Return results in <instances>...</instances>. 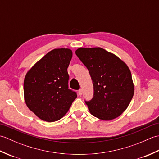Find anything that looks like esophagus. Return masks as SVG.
Here are the masks:
<instances>
[{
	"mask_svg": "<svg viewBox=\"0 0 159 159\" xmlns=\"http://www.w3.org/2000/svg\"><path fill=\"white\" fill-rule=\"evenodd\" d=\"M82 93H83V90H82L81 89H80L79 90V96H81Z\"/></svg>",
	"mask_w": 159,
	"mask_h": 159,
	"instance_id": "obj_1",
	"label": "esophagus"
}]
</instances>
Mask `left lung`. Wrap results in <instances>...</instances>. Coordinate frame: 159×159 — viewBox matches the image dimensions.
Here are the masks:
<instances>
[{
    "mask_svg": "<svg viewBox=\"0 0 159 159\" xmlns=\"http://www.w3.org/2000/svg\"><path fill=\"white\" fill-rule=\"evenodd\" d=\"M76 55L88 69L92 80L93 97L85 102L90 113L105 121L119 117L134 95L129 67L117 56L100 47L79 48Z\"/></svg>",
    "mask_w": 159,
    "mask_h": 159,
    "instance_id": "8db88e82",
    "label": "left lung"
}]
</instances>
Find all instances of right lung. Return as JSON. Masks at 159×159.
<instances>
[{
    "label": "right lung",
    "instance_id": "add662e5",
    "mask_svg": "<svg viewBox=\"0 0 159 159\" xmlns=\"http://www.w3.org/2000/svg\"><path fill=\"white\" fill-rule=\"evenodd\" d=\"M72 57L70 48L53 49L35 63L24 80L26 106L36 116L52 122L67 113L76 92L68 89L67 67Z\"/></svg>",
    "mask_w": 159,
    "mask_h": 159
}]
</instances>
